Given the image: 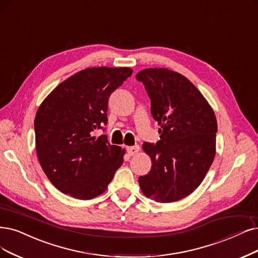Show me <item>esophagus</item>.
I'll list each match as a JSON object with an SVG mask.
<instances>
[{
  "instance_id": "34e87169",
  "label": "esophagus",
  "mask_w": 258,
  "mask_h": 258,
  "mask_svg": "<svg viewBox=\"0 0 258 258\" xmlns=\"http://www.w3.org/2000/svg\"><path fill=\"white\" fill-rule=\"evenodd\" d=\"M126 151H127L128 155L133 156V155L137 154L138 152H139V146H133V147H127V148H126Z\"/></svg>"
}]
</instances>
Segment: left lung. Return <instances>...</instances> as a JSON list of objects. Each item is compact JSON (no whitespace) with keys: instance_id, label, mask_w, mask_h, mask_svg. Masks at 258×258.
<instances>
[{"instance_id":"1","label":"left lung","mask_w":258,"mask_h":258,"mask_svg":"<svg viewBox=\"0 0 258 258\" xmlns=\"http://www.w3.org/2000/svg\"><path fill=\"white\" fill-rule=\"evenodd\" d=\"M136 79L145 85L151 113L160 126V140L142 145L152 168L138 178L141 191L156 202H175L199 187L213 164L215 112L196 86L177 72L150 68Z\"/></svg>"}]
</instances>
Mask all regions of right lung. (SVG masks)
Wrapping results in <instances>:
<instances>
[{
  "mask_svg": "<svg viewBox=\"0 0 258 258\" xmlns=\"http://www.w3.org/2000/svg\"><path fill=\"white\" fill-rule=\"evenodd\" d=\"M130 68H88L70 76L45 98L35 117L37 156L50 182L80 200L102 195L125 151L92 133L107 123L110 94Z\"/></svg>",
  "mask_w": 258,
  "mask_h": 258,
  "instance_id": "right-lung-1",
  "label": "right lung"
}]
</instances>
